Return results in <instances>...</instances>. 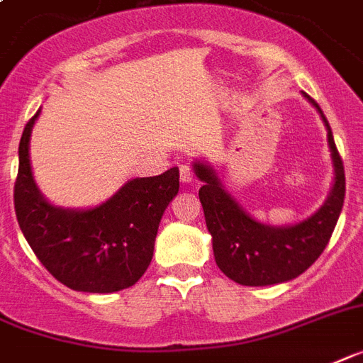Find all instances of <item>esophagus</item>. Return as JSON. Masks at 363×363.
<instances>
[{
  "label": "esophagus",
  "mask_w": 363,
  "mask_h": 363,
  "mask_svg": "<svg viewBox=\"0 0 363 363\" xmlns=\"http://www.w3.org/2000/svg\"><path fill=\"white\" fill-rule=\"evenodd\" d=\"M179 179H182L185 185L193 184L194 182V174L189 164H182V167H179Z\"/></svg>",
  "instance_id": "1"
}]
</instances>
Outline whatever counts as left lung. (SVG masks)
Wrapping results in <instances>:
<instances>
[{
    "label": "left lung",
    "mask_w": 363,
    "mask_h": 363,
    "mask_svg": "<svg viewBox=\"0 0 363 363\" xmlns=\"http://www.w3.org/2000/svg\"><path fill=\"white\" fill-rule=\"evenodd\" d=\"M315 107L326 125L334 163V185L321 208L291 226L257 223L224 191L213 167L194 161V174L203 185L199 196L206 226L213 238L218 269L241 286H272L293 280L321 256L332 238L345 199V170L328 121L313 98L302 92Z\"/></svg>",
    "instance_id": "left-lung-1"
}]
</instances>
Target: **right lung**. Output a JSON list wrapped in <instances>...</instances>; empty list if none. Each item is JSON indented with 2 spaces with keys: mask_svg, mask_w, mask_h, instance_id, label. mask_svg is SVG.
<instances>
[{
  "mask_svg": "<svg viewBox=\"0 0 363 363\" xmlns=\"http://www.w3.org/2000/svg\"><path fill=\"white\" fill-rule=\"evenodd\" d=\"M40 109L26 124L14 184L16 218L33 252L61 284L85 293L131 287L148 269L161 217L178 194V167L135 178L109 200L89 209L57 208L33 178L29 139Z\"/></svg>",
  "mask_w": 363,
  "mask_h": 363,
  "instance_id": "1",
  "label": "right lung"
}]
</instances>
